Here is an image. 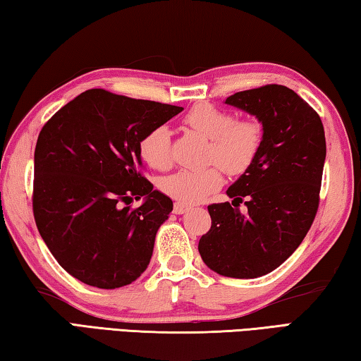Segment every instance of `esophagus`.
<instances>
[{"label":"esophagus","mask_w":361,"mask_h":361,"mask_svg":"<svg viewBox=\"0 0 361 361\" xmlns=\"http://www.w3.org/2000/svg\"><path fill=\"white\" fill-rule=\"evenodd\" d=\"M191 207L186 205V204H181V202H175L173 204V213L175 215H183V213H186Z\"/></svg>","instance_id":"1"}]
</instances>
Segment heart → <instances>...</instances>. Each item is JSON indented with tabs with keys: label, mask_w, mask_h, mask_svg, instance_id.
<instances>
[{
	"label": "heart",
	"mask_w": 361,
	"mask_h": 361,
	"mask_svg": "<svg viewBox=\"0 0 361 361\" xmlns=\"http://www.w3.org/2000/svg\"><path fill=\"white\" fill-rule=\"evenodd\" d=\"M183 122L188 129L209 140L204 169H181L159 180V189L175 200L195 204L223 186V172L237 176L245 173L258 157L264 127L255 118L235 116L210 103H197L186 113ZM140 157L154 170L172 166V140L166 127H154L138 143Z\"/></svg>",
	"instance_id": "obj_1"
}]
</instances>
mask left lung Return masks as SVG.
Masks as SVG:
<instances>
[{"mask_svg": "<svg viewBox=\"0 0 361 361\" xmlns=\"http://www.w3.org/2000/svg\"><path fill=\"white\" fill-rule=\"evenodd\" d=\"M226 103L255 114L264 140L253 166L228 189L235 207L209 205L212 228L200 237L199 253L219 276L256 279L288 259L314 223L325 130L315 109L280 84L242 90ZM240 203L245 214L236 209Z\"/></svg>", "mask_w": 361, "mask_h": 361, "instance_id": "1", "label": "left lung"}]
</instances>
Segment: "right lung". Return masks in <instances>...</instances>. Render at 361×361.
Wrapping results in <instances>:
<instances>
[{"label": "right lung", "mask_w": 361, "mask_h": 361, "mask_svg": "<svg viewBox=\"0 0 361 361\" xmlns=\"http://www.w3.org/2000/svg\"><path fill=\"white\" fill-rule=\"evenodd\" d=\"M181 111L90 89L42 126L35 148L33 216L70 276L113 290L146 271L173 202L146 180L138 143ZM142 197L145 202L133 209L131 202Z\"/></svg>", "instance_id": "add662e5"}]
</instances>
